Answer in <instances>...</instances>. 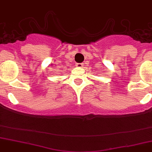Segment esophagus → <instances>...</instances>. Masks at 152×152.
<instances>
[{
  "label": "esophagus",
  "mask_w": 152,
  "mask_h": 152,
  "mask_svg": "<svg viewBox=\"0 0 152 152\" xmlns=\"http://www.w3.org/2000/svg\"><path fill=\"white\" fill-rule=\"evenodd\" d=\"M83 66H84L83 63H77V64H76V66H77V67L79 68H82Z\"/></svg>",
  "instance_id": "1"
}]
</instances>
